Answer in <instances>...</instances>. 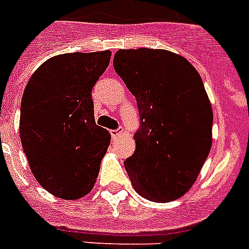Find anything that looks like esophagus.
Segmentation results:
<instances>
[{
  "label": "esophagus",
  "mask_w": 249,
  "mask_h": 249,
  "mask_svg": "<svg viewBox=\"0 0 249 249\" xmlns=\"http://www.w3.org/2000/svg\"><path fill=\"white\" fill-rule=\"evenodd\" d=\"M110 133H111V137L112 138H118V137H120L121 130H118V129H116V130H111V131H110Z\"/></svg>",
  "instance_id": "34e87169"
}]
</instances>
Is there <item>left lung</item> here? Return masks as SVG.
Segmentation results:
<instances>
[{
  "mask_svg": "<svg viewBox=\"0 0 249 249\" xmlns=\"http://www.w3.org/2000/svg\"><path fill=\"white\" fill-rule=\"evenodd\" d=\"M114 68L137 100L141 126L124 162L144 199L167 202L194 185L212 148L213 110L197 71L164 49H120Z\"/></svg>",
  "mask_w": 249,
  "mask_h": 249,
  "instance_id": "obj_1",
  "label": "left lung"
}]
</instances>
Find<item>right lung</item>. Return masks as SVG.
Returning <instances> with one entry per match:
<instances>
[{
  "label": "right lung",
  "mask_w": 249,
  "mask_h": 249,
  "mask_svg": "<svg viewBox=\"0 0 249 249\" xmlns=\"http://www.w3.org/2000/svg\"><path fill=\"white\" fill-rule=\"evenodd\" d=\"M111 52L66 53L29 79L20 110V139L41 187L66 200L89 194L111 135L96 125L92 89Z\"/></svg>",
  "instance_id": "right-lung-1"
}]
</instances>
